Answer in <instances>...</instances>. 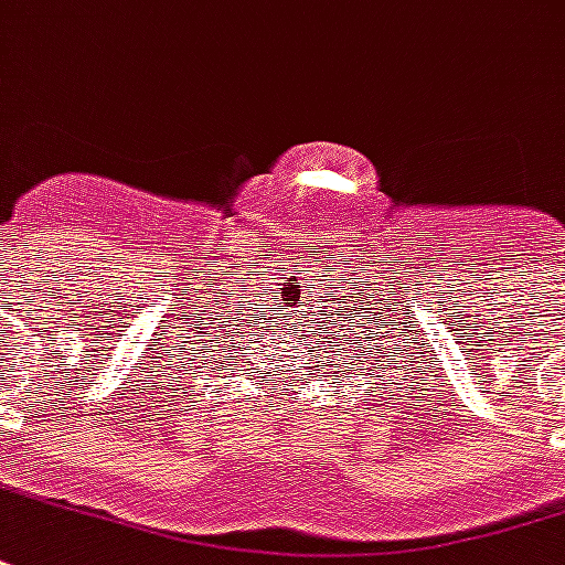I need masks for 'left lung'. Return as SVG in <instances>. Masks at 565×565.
Returning <instances> with one entry per match:
<instances>
[{"label":"left lung","instance_id":"obj_1","mask_svg":"<svg viewBox=\"0 0 565 565\" xmlns=\"http://www.w3.org/2000/svg\"><path fill=\"white\" fill-rule=\"evenodd\" d=\"M365 353H367V350H365ZM367 359V356H365ZM356 362H359V353H356ZM374 362H380V359L377 356H374ZM359 365H362V362H359Z\"/></svg>","mask_w":565,"mask_h":565}]
</instances>
